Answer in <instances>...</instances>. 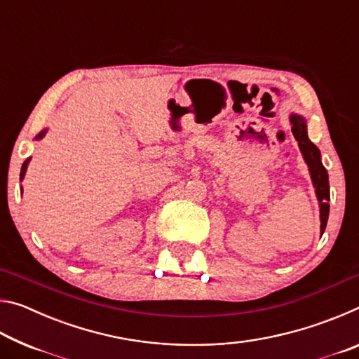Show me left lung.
<instances>
[{
	"instance_id": "1",
	"label": "left lung",
	"mask_w": 359,
	"mask_h": 359,
	"mask_svg": "<svg viewBox=\"0 0 359 359\" xmlns=\"http://www.w3.org/2000/svg\"><path fill=\"white\" fill-rule=\"evenodd\" d=\"M290 123L293 136L299 145L304 161L311 172V179L317 194L318 205H320V233H325L327 217H330V179H327V171L321 163V154L317 145H315L307 136V121L302 115L291 112Z\"/></svg>"
}]
</instances>
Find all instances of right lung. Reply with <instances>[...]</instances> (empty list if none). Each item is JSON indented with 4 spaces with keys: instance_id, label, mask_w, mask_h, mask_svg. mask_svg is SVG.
<instances>
[{
    "instance_id": "right-lung-1",
    "label": "right lung",
    "mask_w": 359,
    "mask_h": 359,
    "mask_svg": "<svg viewBox=\"0 0 359 359\" xmlns=\"http://www.w3.org/2000/svg\"><path fill=\"white\" fill-rule=\"evenodd\" d=\"M46 133H47V130H42L38 136H36V141H39V139H42L46 136ZM29 160H32V158H27L25 160V163H23L22 165V171H20V180H23V177H25V172H27V168H28V163H29Z\"/></svg>"
}]
</instances>
